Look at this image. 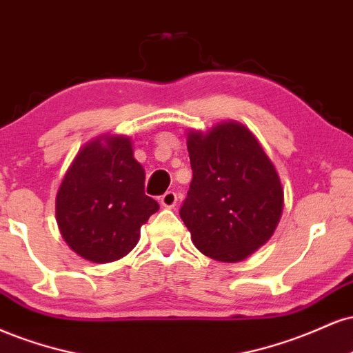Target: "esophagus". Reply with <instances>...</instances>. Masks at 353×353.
<instances>
[{
	"instance_id": "34e87169",
	"label": "esophagus",
	"mask_w": 353,
	"mask_h": 353,
	"mask_svg": "<svg viewBox=\"0 0 353 353\" xmlns=\"http://www.w3.org/2000/svg\"><path fill=\"white\" fill-rule=\"evenodd\" d=\"M176 201H178V198H176L175 192H167L165 194H161V198H160L161 206H165V208H173V206L176 205Z\"/></svg>"
}]
</instances>
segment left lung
<instances>
[{
	"instance_id": "left-lung-1",
	"label": "left lung",
	"mask_w": 353,
	"mask_h": 353,
	"mask_svg": "<svg viewBox=\"0 0 353 353\" xmlns=\"http://www.w3.org/2000/svg\"><path fill=\"white\" fill-rule=\"evenodd\" d=\"M193 170L180 216L203 254L223 263L246 259L276 231L284 192L274 165L250 128L221 122L188 132Z\"/></svg>"
}]
</instances>
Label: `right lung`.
Instances as JSON below:
<instances>
[{
    "label": "right lung",
    "instance_id": "add662e5",
    "mask_svg": "<svg viewBox=\"0 0 353 353\" xmlns=\"http://www.w3.org/2000/svg\"><path fill=\"white\" fill-rule=\"evenodd\" d=\"M143 186L145 170L128 137L107 134L85 143L56 196L57 226L70 250L99 264L128 254L140 228L159 211Z\"/></svg>",
    "mask_w": 353,
    "mask_h": 353
}]
</instances>
